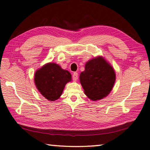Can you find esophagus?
I'll use <instances>...</instances> for the list:
<instances>
[{"label":"esophagus","mask_w":150,"mask_h":150,"mask_svg":"<svg viewBox=\"0 0 150 150\" xmlns=\"http://www.w3.org/2000/svg\"><path fill=\"white\" fill-rule=\"evenodd\" d=\"M78 79V73H74L73 74V80L74 81H76Z\"/></svg>","instance_id":"obj_1"}]
</instances>
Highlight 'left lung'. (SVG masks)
<instances>
[{"instance_id":"8db88e82","label":"left lung","mask_w":150,"mask_h":150,"mask_svg":"<svg viewBox=\"0 0 150 150\" xmlns=\"http://www.w3.org/2000/svg\"><path fill=\"white\" fill-rule=\"evenodd\" d=\"M79 80L86 96L96 101L105 98L111 92L116 81V73L110 63L99 55L85 63V71L80 73Z\"/></svg>"}]
</instances>
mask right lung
Instances as JSON below:
<instances>
[{"label":"right lung","instance_id":"right-lung-1","mask_svg":"<svg viewBox=\"0 0 150 150\" xmlns=\"http://www.w3.org/2000/svg\"><path fill=\"white\" fill-rule=\"evenodd\" d=\"M72 80L71 73L55 63H47L37 69L34 83L40 94L50 101H55L62 95L65 85Z\"/></svg>","mask_w":150,"mask_h":150}]
</instances>
